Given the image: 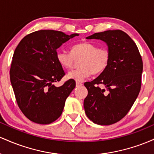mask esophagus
I'll return each instance as SVG.
<instances>
[{
    "label": "esophagus",
    "instance_id": "obj_1",
    "mask_svg": "<svg viewBox=\"0 0 154 154\" xmlns=\"http://www.w3.org/2000/svg\"><path fill=\"white\" fill-rule=\"evenodd\" d=\"M82 82H76V86L77 87H80V86L82 85Z\"/></svg>",
    "mask_w": 154,
    "mask_h": 154
}]
</instances>
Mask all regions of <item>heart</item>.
I'll return each mask as SVG.
<instances>
[{
    "label": "heart",
    "instance_id": "1",
    "mask_svg": "<svg viewBox=\"0 0 154 154\" xmlns=\"http://www.w3.org/2000/svg\"><path fill=\"white\" fill-rule=\"evenodd\" d=\"M111 55L106 48H98L95 44L82 42L74 45L71 52L59 51L56 59L63 68L69 69L73 67L75 60L79 61V69L72 70L67 75L68 79L82 82L93 75H100L105 71L110 62Z\"/></svg>",
    "mask_w": 154,
    "mask_h": 154
}]
</instances>
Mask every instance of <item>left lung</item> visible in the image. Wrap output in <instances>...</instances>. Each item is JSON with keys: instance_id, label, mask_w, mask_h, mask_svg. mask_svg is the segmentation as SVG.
Wrapping results in <instances>:
<instances>
[{"instance_id": "obj_1", "label": "left lung", "mask_w": 154, "mask_h": 154, "mask_svg": "<svg viewBox=\"0 0 154 154\" xmlns=\"http://www.w3.org/2000/svg\"><path fill=\"white\" fill-rule=\"evenodd\" d=\"M107 44L111 59L106 69L91 82H86L84 100L86 115L100 125L114 124L130 110L141 88L143 61L135 42L125 32L107 30L87 37ZM99 84H103L100 88Z\"/></svg>"}]
</instances>
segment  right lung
Here are the masks:
<instances>
[{"label": "right lung", "instance_id": "1", "mask_svg": "<svg viewBox=\"0 0 154 154\" xmlns=\"http://www.w3.org/2000/svg\"><path fill=\"white\" fill-rule=\"evenodd\" d=\"M78 34L43 29L26 35L16 48L10 79L19 109L32 122L48 125L62 114L67 97L75 88L73 79L56 87L65 75L56 50Z\"/></svg>", "mask_w": 154, "mask_h": 154}]
</instances>
